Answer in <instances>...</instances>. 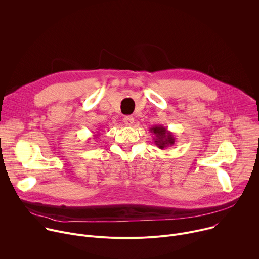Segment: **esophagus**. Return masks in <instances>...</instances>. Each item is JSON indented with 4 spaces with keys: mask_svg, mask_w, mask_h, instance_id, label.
<instances>
[{
    "mask_svg": "<svg viewBox=\"0 0 259 259\" xmlns=\"http://www.w3.org/2000/svg\"><path fill=\"white\" fill-rule=\"evenodd\" d=\"M123 121H124V124H125L126 126H132L133 123H134V118L131 117V116H127V117L124 118Z\"/></svg>",
    "mask_w": 259,
    "mask_h": 259,
    "instance_id": "obj_1",
    "label": "esophagus"
}]
</instances>
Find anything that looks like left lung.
Segmentation results:
<instances>
[{"label": "left lung", "mask_w": 259, "mask_h": 259, "mask_svg": "<svg viewBox=\"0 0 259 259\" xmlns=\"http://www.w3.org/2000/svg\"><path fill=\"white\" fill-rule=\"evenodd\" d=\"M150 131L155 135L154 136L155 144L161 150H164L165 147H168V146H172L176 140L173 133L168 131L167 128L161 125L153 126L152 128H150Z\"/></svg>", "instance_id": "8db88e82"}]
</instances>
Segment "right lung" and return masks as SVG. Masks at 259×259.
Returning <instances> with one entry per match:
<instances>
[{
    "instance_id": "right-lung-1",
    "label": "right lung",
    "mask_w": 259,
    "mask_h": 259,
    "mask_svg": "<svg viewBox=\"0 0 259 259\" xmlns=\"http://www.w3.org/2000/svg\"><path fill=\"white\" fill-rule=\"evenodd\" d=\"M94 136H95V138H96V137H97V135H94Z\"/></svg>"
}]
</instances>
